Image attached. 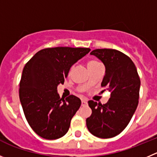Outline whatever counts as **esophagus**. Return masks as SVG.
I'll return each mask as SVG.
<instances>
[{"instance_id": "obj_1", "label": "esophagus", "mask_w": 157, "mask_h": 157, "mask_svg": "<svg viewBox=\"0 0 157 157\" xmlns=\"http://www.w3.org/2000/svg\"><path fill=\"white\" fill-rule=\"evenodd\" d=\"M87 105V100L85 99V98H82V106H85V105Z\"/></svg>"}]
</instances>
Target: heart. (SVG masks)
Masks as SVG:
<instances>
[{
    "instance_id": "heart-1",
    "label": "heart",
    "mask_w": 157,
    "mask_h": 157,
    "mask_svg": "<svg viewBox=\"0 0 157 157\" xmlns=\"http://www.w3.org/2000/svg\"><path fill=\"white\" fill-rule=\"evenodd\" d=\"M101 65V64H100L98 62H97V61H95V60H90L87 62V66L89 70L92 69V68H94L95 67L98 66V65Z\"/></svg>"
}]
</instances>
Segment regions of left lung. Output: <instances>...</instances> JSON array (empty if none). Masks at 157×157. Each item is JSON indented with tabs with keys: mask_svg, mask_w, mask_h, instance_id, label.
<instances>
[{
	"mask_svg": "<svg viewBox=\"0 0 157 157\" xmlns=\"http://www.w3.org/2000/svg\"><path fill=\"white\" fill-rule=\"evenodd\" d=\"M91 55L103 62L105 74L101 86L111 92L105 104L89 100L92 115L86 126L95 136L108 139L119 135L129 124L137 108L140 79L129 56L116 49H95Z\"/></svg>",
	"mask_w": 157,
	"mask_h": 157,
	"instance_id": "obj_1",
	"label": "left lung"
}]
</instances>
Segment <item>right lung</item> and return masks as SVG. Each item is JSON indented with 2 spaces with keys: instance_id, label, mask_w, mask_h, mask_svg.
Masks as SVG:
<instances>
[{
  "instance_id": "right-lung-1",
  "label": "right lung",
  "mask_w": 157,
  "mask_h": 157,
  "mask_svg": "<svg viewBox=\"0 0 157 157\" xmlns=\"http://www.w3.org/2000/svg\"><path fill=\"white\" fill-rule=\"evenodd\" d=\"M88 48H48L37 52L24 67L19 97L31 129L46 140L66 134L81 100L70 95L60 98L57 86L64 84L71 65L90 52Z\"/></svg>"
}]
</instances>
